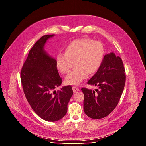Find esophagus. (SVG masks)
Masks as SVG:
<instances>
[{"label": "esophagus", "instance_id": "esophagus-1", "mask_svg": "<svg viewBox=\"0 0 146 146\" xmlns=\"http://www.w3.org/2000/svg\"><path fill=\"white\" fill-rule=\"evenodd\" d=\"M72 88H73V92H74V93H75V92H78V91H79V88H77V87H76V86H73V87H72Z\"/></svg>", "mask_w": 146, "mask_h": 146}]
</instances>
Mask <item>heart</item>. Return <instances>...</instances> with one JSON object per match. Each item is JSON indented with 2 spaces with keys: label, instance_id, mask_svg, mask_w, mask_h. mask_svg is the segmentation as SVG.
Listing matches in <instances>:
<instances>
[{
  "label": "heart",
  "instance_id": "heart-1",
  "mask_svg": "<svg viewBox=\"0 0 146 146\" xmlns=\"http://www.w3.org/2000/svg\"><path fill=\"white\" fill-rule=\"evenodd\" d=\"M105 55L103 44L98 41L88 38L74 40L65 48V53L56 56V65L62 74H68L73 62L76 66L66 76L65 82L70 85H79L87 74L96 73L102 63Z\"/></svg>",
  "mask_w": 146,
  "mask_h": 146
}]
</instances>
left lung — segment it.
Masks as SVG:
<instances>
[{"instance_id": "obj_1", "label": "left lung", "mask_w": 146, "mask_h": 146, "mask_svg": "<svg viewBox=\"0 0 146 146\" xmlns=\"http://www.w3.org/2000/svg\"><path fill=\"white\" fill-rule=\"evenodd\" d=\"M125 80L121 58L114 52L105 55L100 67L87 82L98 88H81L86 114L92 119H100L110 114L119 102Z\"/></svg>"}]
</instances>
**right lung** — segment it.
I'll use <instances>...</instances> for the list:
<instances>
[{
	"label": "right lung",
	"instance_id": "1",
	"mask_svg": "<svg viewBox=\"0 0 146 146\" xmlns=\"http://www.w3.org/2000/svg\"><path fill=\"white\" fill-rule=\"evenodd\" d=\"M54 35L41 37L31 49L21 71L25 97L33 111L42 119L55 122L63 118L73 95L72 86L54 90L61 85L56 59L44 50L47 40Z\"/></svg>",
	"mask_w": 146,
	"mask_h": 146
}]
</instances>
